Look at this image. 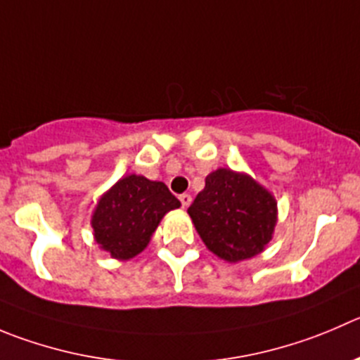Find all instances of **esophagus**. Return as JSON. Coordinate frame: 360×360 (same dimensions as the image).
<instances>
[{
  "label": "esophagus",
  "mask_w": 360,
  "mask_h": 360,
  "mask_svg": "<svg viewBox=\"0 0 360 360\" xmlns=\"http://www.w3.org/2000/svg\"><path fill=\"white\" fill-rule=\"evenodd\" d=\"M191 201H193V196H191V194H187V193L180 194V203H182V207H184V208L189 207Z\"/></svg>",
  "instance_id": "esophagus-1"
}]
</instances>
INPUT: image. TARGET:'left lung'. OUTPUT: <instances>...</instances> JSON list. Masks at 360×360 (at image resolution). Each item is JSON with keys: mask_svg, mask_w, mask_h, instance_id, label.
Segmentation results:
<instances>
[{"mask_svg": "<svg viewBox=\"0 0 360 360\" xmlns=\"http://www.w3.org/2000/svg\"><path fill=\"white\" fill-rule=\"evenodd\" d=\"M187 214L208 251L237 263L259 255L272 240L277 203L249 174L219 167L205 178Z\"/></svg>", "mask_w": 360, "mask_h": 360, "instance_id": "obj_1", "label": "left lung"}]
</instances>
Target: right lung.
Wrapping results in <instances>:
<instances>
[{
  "label": "right lung",
  "mask_w": 360,
  "mask_h": 360,
  "mask_svg": "<svg viewBox=\"0 0 360 360\" xmlns=\"http://www.w3.org/2000/svg\"><path fill=\"white\" fill-rule=\"evenodd\" d=\"M180 207L166 184L141 174L120 178L95 207L91 228L98 248L115 259H131L148 245L160 219Z\"/></svg>",
  "instance_id": "obj_1"
}]
</instances>
